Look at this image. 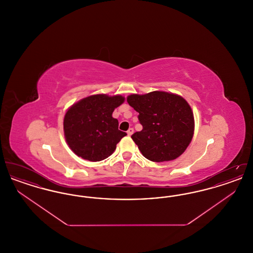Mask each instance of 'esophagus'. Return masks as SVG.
<instances>
[{
  "instance_id": "1",
  "label": "esophagus",
  "mask_w": 253,
  "mask_h": 253,
  "mask_svg": "<svg viewBox=\"0 0 253 253\" xmlns=\"http://www.w3.org/2000/svg\"><path fill=\"white\" fill-rule=\"evenodd\" d=\"M132 132H133V129L132 128H130L128 131H127V133H128V135H132Z\"/></svg>"
}]
</instances>
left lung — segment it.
Instances as JSON below:
<instances>
[{
  "mask_svg": "<svg viewBox=\"0 0 253 253\" xmlns=\"http://www.w3.org/2000/svg\"><path fill=\"white\" fill-rule=\"evenodd\" d=\"M127 101L139 114L143 127L132 135L143 157L164 162L185 152L193 138L194 119L191 106L182 96L154 91L145 95L132 94Z\"/></svg>",
  "mask_w": 253,
  "mask_h": 253,
  "instance_id": "8db88e82",
  "label": "left lung"
}]
</instances>
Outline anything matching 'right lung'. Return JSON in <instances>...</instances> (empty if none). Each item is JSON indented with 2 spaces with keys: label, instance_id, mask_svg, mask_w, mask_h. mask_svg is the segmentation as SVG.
Instances as JSON below:
<instances>
[{
  "label": "right lung",
  "instance_id": "obj_1",
  "mask_svg": "<svg viewBox=\"0 0 253 253\" xmlns=\"http://www.w3.org/2000/svg\"><path fill=\"white\" fill-rule=\"evenodd\" d=\"M124 99L120 95H93L67 110L63 120L64 136L78 157L96 162L114 153L117 144L127 134L119 130V121L112 117Z\"/></svg>",
  "mask_w": 253,
  "mask_h": 253
}]
</instances>
